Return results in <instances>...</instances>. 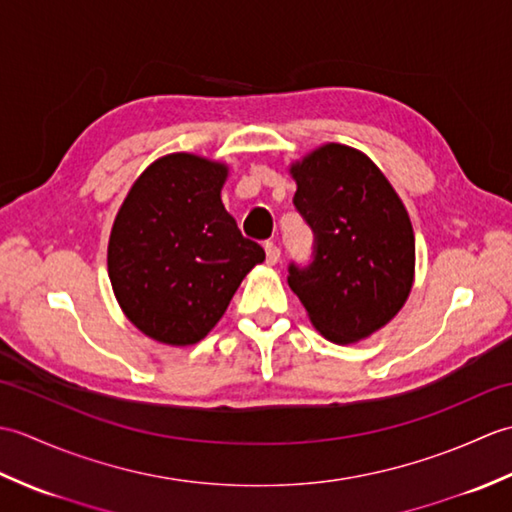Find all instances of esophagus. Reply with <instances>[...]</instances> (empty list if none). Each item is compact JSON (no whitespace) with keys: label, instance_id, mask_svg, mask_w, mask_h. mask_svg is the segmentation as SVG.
I'll return each mask as SVG.
<instances>
[{"label":"esophagus","instance_id":"34e87169","mask_svg":"<svg viewBox=\"0 0 512 512\" xmlns=\"http://www.w3.org/2000/svg\"><path fill=\"white\" fill-rule=\"evenodd\" d=\"M266 262L270 264V266H275L277 262H279V257H281V250H279V246L277 244H273V242H266Z\"/></svg>","mask_w":512,"mask_h":512}]
</instances>
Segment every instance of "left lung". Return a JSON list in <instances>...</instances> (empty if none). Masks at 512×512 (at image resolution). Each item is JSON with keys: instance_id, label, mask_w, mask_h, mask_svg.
<instances>
[{"instance_id": "obj_1", "label": "left lung", "mask_w": 512, "mask_h": 512, "mask_svg": "<svg viewBox=\"0 0 512 512\" xmlns=\"http://www.w3.org/2000/svg\"><path fill=\"white\" fill-rule=\"evenodd\" d=\"M295 206L312 226L314 262L290 266L288 286L325 339L372 336L409 299L416 237L405 204L363 151L325 143L290 165Z\"/></svg>"}]
</instances>
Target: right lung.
Returning a JSON list of instances; mask_svg holds the SVG:
<instances>
[{"label":"right lung","mask_w":512,"mask_h":512,"mask_svg":"<svg viewBox=\"0 0 512 512\" xmlns=\"http://www.w3.org/2000/svg\"><path fill=\"white\" fill-rule=\"evenodd\" d=\"M228 165L167 154L129 189L107 244V275L125 317L149 339L202 341L242 279L266 259L224 209Z\"/></svg>","instance_id":"right-lung-1"}]
</instances>
